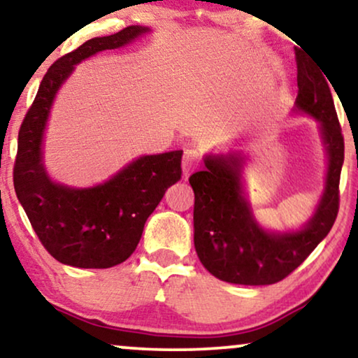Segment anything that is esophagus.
Segmentation results:
<instances>
[{
	"label": "esophagus",
	"mask_w": 358,
	"mask_h": 358,
	"mask_svg": "<svg viewBox=\"0 0 358 358\" xmlns=\"http://www.w3.org/2000/svg\"><path fill=\"white\" fill-rule=\"evenodd\" d=\"M199 162H201V155H199V152H196V150H185L183 162H182L185 178H188V176L192 175L194 170H196V166L199 165Z\"/></svg>",
	"instance_id": "34e87169"
}]
</instances>
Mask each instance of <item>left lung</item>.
<instances>
[{"label": "left lung", "instance_id": "obj_1", "mask_svg": "<svg viewBox=\"0 0 358 358\" xmlns=\"http://www.w3.org/2000/svg\"><path fill=\"white\" fill-rule=\"evenodd\" d=\"M296 109L321 121L329 154L326 189L306 227L270 234L252 216L242 198V157H206L204 170L189 176L194 192V249L209 273L227 283L273 285L298 268L329 234L339 213V183L344 136L327 76L303 52H296Z\"/></svg>", "mask_w": 358, "mask_h": 358}]
</instances>
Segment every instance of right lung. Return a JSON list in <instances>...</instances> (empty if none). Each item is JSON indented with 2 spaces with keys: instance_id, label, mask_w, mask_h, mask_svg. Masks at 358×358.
<instances>
[{
  "instance_id": "right-lung-1",
  "label": "right lung",
  "mask_w": 358,
  "mask_h": 358,
  "mask_svg": "<svg viewBox=\"0 0 358 358\" xmlns=\"http://www.w3.org/2000/svg\"><path fill=\"white\" fill-rule=\"evenodd\" d=\"M149 29L124 27L94 37L54 62L42 78L17 136L14 192L45 250L76 268H109L127 260L139 244L147 217L166 188L182 178V150L141 157L106 183L71 189L50 182L42 165V132L57 90L73 65L96 52L117 49Z\"/></svg>"
}]
</instances>
